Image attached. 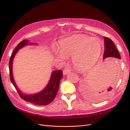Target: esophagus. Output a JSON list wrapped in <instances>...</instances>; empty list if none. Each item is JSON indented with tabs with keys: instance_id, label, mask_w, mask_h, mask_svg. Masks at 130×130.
Masks as SVG:
<instances>
[{
	"instance_id": "obj_1",
	"label": "esophagus",
	"mask_w": 130,
	"mask_h": 130,
	"mask_svg": "<svg viewBox=\"0 0 130 130\" xmlns=\"http://www.w3.org/2000/svg\"><path fill=\"white\" fill-rule=\"evenodd\" d=\"M70 73V70L68 68H64L63 70V75H67Z\"/></svg>"
}]
</instances>
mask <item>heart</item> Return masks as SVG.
Listing matches in <instances>:
<instances>
[{
    "instance_id": "b5f03b06",
    "label": "heart",
    "mask_w": 130,
    "mask_h": 130,
    "mask_svg": "<svg viewBox=\"0 0 130 130\" xmlns=\"http://www.w3.org/2000/svg\"><path fill=\"white\" fill-rule=\"evenodd\" d=\"M101 41L98 38H92L86 35H75L60 40L57 45L58 57L64 60L72 56V61L75 67L86 70L95 65L102 52Z\"/></svg>"
}]
</instances>
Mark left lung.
Listing matches in <instances>:
<instances>
[{
	"mask_svg": "<svg viewBox=\"0 0 130 130\" xmlns=\"http://www.w3.org/2000/svg\"><path fill=\"white\" fill-rule=\"evenodd\" d=\"M104 43H105V52L103 56V60H104L107 57H111L109 58H113L114 60L117 61L116 62V63L119 62V59H120V56L119 52H118V50L116 48V47L114 44L113 41L110 40L109 38L105 37H104ZM113 57V58H111V57ZM108 58V59H109ZM86 85H87V82H85V84ZM88 85V84H87ZM112 87H109L107 89H106L105 90H102L101 92H99V95H96L95 96H91L90 97V99H92L93 100H99L103 99V98L106 96V95H108V94L109 93L112 91ZM86 96H88V93H84Z\"/></svg>",
	"mask_w": 130,
	"mask_h": 130,
	"instance_id": "8db88e82",
	"label": "left lung"
}]
</instances>
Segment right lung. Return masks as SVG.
I'll return each mask as SVG.
<instances>
[{
	"mask_svg": "<svg viewBox=\"0 0 130 130\" xmlns=\"http://www.w3.org/2000/svg\"><path fill=\"white\" fill-rule=\"evenodd\" d=\"M28 45H38V44L35 43H31L30 42V41L27 40H23L18 44L12 53L9 62V70L11 81L12 84L14 86L15 88L17 90L19 96H21L23 100H24L25 101L28 102V103L36 105L42 106L48 105L53 101L57 93L59 86H60V82L63 77V73L62 70H55V71L53 72L52 74H51L50 80L48 84L44 89L37 93L27 94L26 93H23L19 89L14 81L12 70L14 58L19 49Z\"/></svg>",
	"mask_w": 130,
	"mask_h": 130,
	"instance_id": "1",
	"label": "right lung"
}]
</instances>
